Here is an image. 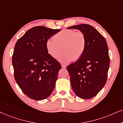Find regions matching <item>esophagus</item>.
<instances>
[{"label":"esophagus","instance_id":"obj_1","mask_svg":"<svg viewBox=\"0 0 123 123\" xmlns=\"http://www.w3.org/2000/svg\"><path fill=\"white\" fill-rule=\"evenodd\" d=\"M61 67L62 69H65V68H66V66L65 65H63V64H61Z\"/></svg>","mask_w":123,"mask_h":123}]
</instances>
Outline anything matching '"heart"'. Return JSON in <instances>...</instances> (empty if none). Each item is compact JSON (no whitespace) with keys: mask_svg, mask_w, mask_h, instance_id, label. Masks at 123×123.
<instances>
[{"mask_svg":"<svg viewBox=\"0 0 123 123\" xmlns=\"http://www.w3.org/2000/svg\"><path fill=\"white\" fill-rule=\"evenodd\" d=\"M46 47L48 53L54 58L60 56L63 49L64 52L60 57L59 61L63 63H68L73 60H79L82 57L86 47V38L80 31L62 30L53 38L47 40Z\"/></svg>","mask_w":123,"mask_h":123,"instance_id":"b5f03b06","label":"heart"}]
</instances>
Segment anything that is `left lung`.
Listing matches in <instances>:
<instances>
[{"label": "left lung", "mask_w": 123, "mask_h": 123, "mask_svg": "<svg viewBox=\"0 0 123 123\" xmlns=\"http://www.w3.org/2000/svg\"><path fill=\"white\" fill-rule=\"evenodd\" d=\"M67 29L80 30L86 38L83 55L67 69L76 95L83 99H91L98 94L107 81L110 57L106 40L90 25H76Z\"/></svg>", "instance_id": "1"}]
</instances>
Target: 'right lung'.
I'll list each match as a JSON object with an SVG mask.
<instances>
[{
    "label": "right lung",
    "mask_w": 123,
    "mask_h": 123,
    "mask_svg": "<svg viewBox=\"0 0 123 123\" xmlns=\"http://www.w3.org/2000/svg\"><path fill=\"white\" fill-rule=\"evenodd\" d=\"M60 31L33 27L15 45L12 55L15 80L23 92L34 100L47 98L55 87L61 66L48 53L46 43Z\"/></svg>",
    "instance_id": "right-lung-1"
}]
</instances>
